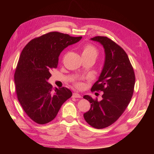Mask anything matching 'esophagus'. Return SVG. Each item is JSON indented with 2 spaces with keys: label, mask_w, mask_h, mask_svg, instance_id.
I'll use <instances>...</instances> for the list:
<instances>
[{
  "label": "esophagus",
  "mask_w": 154,
  "mask_h": 154,
  "mask_svg": "<svg viewBox=\"0 0 154 154\" xmlns=\"http://www.w3.org/2000/svg\"><path fill=\"white\" fill-rule=\"evenodd\" d=\"M72 97H73V98H81V96L80 95L79 93H73V95H72Z\"/></svg>",
  "instance_id": "esophagus-1"
}]
</instances>
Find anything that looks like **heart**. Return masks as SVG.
Wrapping results in <instances>:
<instances>
[{
	"label": "heart",
	"instance_id": "b5f03b06",
	"mask_svg": "<svg viewBox=\"0 0 154 154\" xmlns=\"http://www.w3.org/2000/svg\"><path fill=\"white\" fill-rule=\"evenodd\" d=\"M98 55V50L97 49L91 44H87L82 49V57H93L95 58ZM76 87L81 88L82 87L83 84L81 82H76L75 83Z\"/></svg>",
	"mask_w": 154,
	"mask_h": 154
}]
</instances>
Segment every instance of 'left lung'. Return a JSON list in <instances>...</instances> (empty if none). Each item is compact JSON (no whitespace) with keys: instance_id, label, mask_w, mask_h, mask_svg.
Instances as JSON below:
<instances>
[{"instance_id":"1","label":"left lung","mask_w":154,"mask_h":154,"mask_svg":"<svg viewBox=\"0 0 154 154\" xmlns=\"http://www.w3.org/2000/svg\"><path fill=\"white\" fill-rule=\"evenodd\" d=\"M91 40L103 45L105 52L103 69L91 91L103 94L100 101L89 95L83 97L91 104L83 116L90 126L102 129L115 122L126 110L133 95L136 79L128 55L119 45L106 36Z\"/></svg>"}]
</instances>
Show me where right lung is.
I'll return each mask as SVG.
<instances>
[{
    "mask_svg": "<svg viewBox=\"0 0 154 154\" xmlns=\"http://www.w3.org/2000/svg\"><path fill=\"white\" fill-rule=\"evenodd\" d=\"M81 38L51 32L32 40L22 51L14 73L16 94L23 110L37 124L53 120L72 96L66 87L53 91L47 81L51 70L57 67L61 52Z\"/></svg>",
    "mask_w": 154,
    "mask_h": 154,
    "instance_id": "add662e5",
    "label": "right lung"
}]
</instances>
